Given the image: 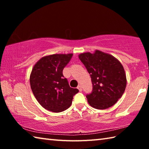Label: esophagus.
<instances>
[{
	"label": "esophagus",
	"instance_id": "esophagus-1",
	"mask_svg": "<svg viewBox=\"0 0 149 149\" xmlns=\"http://www.w3.org/2000/svg\"><path fill=\"white\" fill-rule=\"evenodd\" d=\"M77 89H79V91H82V87H81V86L80 85H78V86H77Z\"/></svg>",
	"mask_w": 149,
	"mask_h": 149
}]
</instances>
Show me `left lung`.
I'll list each match as a JSON object with an SVG mask.
<instances>
[{"label": "left lung", "mask_w": 149, "mask_h": 149, "mask_svg": "<svg viewBox=\"0 0 149 149\" xmlns=\"http://www.w3.org/2000/svg\"><path fill=\"white\" fill-rule=\"evenodd\" d=\"M79 58L90 74L93 91L87 95L92 107L99 110L112 107L125 91L127 80L123 65L112 55L97 50L85 52Z\"/></svg>", "instance_id": "left-lung-1"}]
</instances>
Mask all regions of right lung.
I'll list each match as a JSON object with an SVG mask.
<instances>
[{"mask_svg": "<svg viewBox=\"0 0 149 149\" xmlns=\"http://www.w3.org/2000/svg\"><path fill=\"white\" fill-rule=\"evenodd\" d=\"M72 56L73 54L49 55L41 58L33 68L29 78L32 92L46 110L60 112L68 109L73 97L79 92L70 87L62 74Z\"/></svg>", "mask_w": 149, "mask_h": 149, "instance_id": "1", "label": "right lung"}]
</instances>
